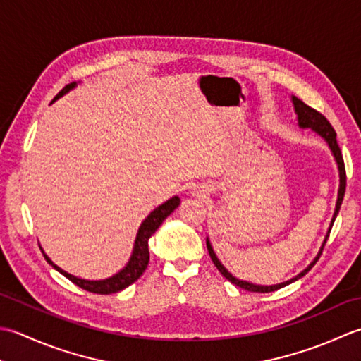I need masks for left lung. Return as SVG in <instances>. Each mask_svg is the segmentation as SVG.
Here are the masks:
<instances>
[{"label": "left lung", "instance_id": "obj_1", "mask_svg": "<svg viewBox=\"0 0 361 361\" xmlns=\"http://www.w3.org/2000/svg\"><path fill=\"white\" fill-rule=\"evenodd\" d=\"M293 99V104H294V112L298 114V123H299V128H310L312 130H314L316 134L321 135L322 138L326 140L330 151H332L334 157L336 160V165H338V173H340V188H338V197H336V205H335V212H334V216H332V221H330V227H329V232L326 235L324 238V243H322V246L319 249L318 255L314 257V260L308 264V267L302 271V273H299L296 277L290 279V281L286 282H282V283H277V285H255V283H251V282H246V281H240V279H237L235 276H232L229 271H227L223 263L218 260V257L215 254V251H213V247L210 245V241L207 238V249H209V254H210V259L212 262L215 263V267L218 268L219 273H221L227 281L232 282L233 285L240 286V288L243 290H247V291H254V293H271V291H276L279 288H282V286H286L290 285L291 282L298 281V279H300L302 276H305L308 271H310L313 268V264L319 260V257L322 254V249H324L326 243H327V238H329V233H330V229H332V226L335 223V218L338 215V212H340V207H341V202H343V197H344V191H345V168H344V160H343V154H341V149L340 146H338L336 143V132L335 129L332 128V124H330L327 121V118L322 114H319L318 110L312 109L310 106H307L304 101H300L299 98L296 97H291Z\"/></svg>", "mask_w": 361, "mask_h": 361}]
</instances>
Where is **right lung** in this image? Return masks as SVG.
<instances>
[{
	"instance_id": "add662e5",
	"label": "right lung",
	"mask_w": 361,
	"mask_h": 361,
	"mask_svg": "<svg viewBox=\"0 0 361 361\" xmlns=\"http://www.w3.org/2000/svg\"><path fill=\"white\" fill-rule=\"evenodd\" d=\"M76 87V82H71L68 85H65L61 92L56 94V98L53 99V102L59 98H62L63 94H67L70 90ZM180 200L179 196H173L171 200H168L166 202H164L161 205H159L157 209H154L148 218L145 219L142 223V226L138 227L137 232V238L134 243V251H132L130 259L128 262L126 267H124L120 273H116L115 276L104 279V281H85V279H79L73 274H68L67 271H63L62 268H59L57 264H54L53 262L49 260V257L43 252L45 259L49 264H53V268L57 269L59 273L63 274L73 283H76L80 288H84L90 293H97V294H112V293H118L121 290L126 288V286L134 283L137 279L145 273V269L148 268L149 263V249H148V240L151 238V235L156 232L160 224L164 223V219L170 215L171 212H174V209H178Z\"/></svg>"
}]
</instances>
